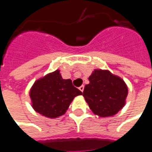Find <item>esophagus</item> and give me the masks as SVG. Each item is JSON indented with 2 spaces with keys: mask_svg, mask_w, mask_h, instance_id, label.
<instances>
[{
  "mask_svg": "<svg viewBox=\"0 0 152 152\" xmlns=\"http://www.w3.org/2000/svg\"><path fill=\"white\" fill-rule=\"evenodd\" d=\"M79 90H80V91L83 92V90H84V86H83V85H82L81 87H79Z\"/></svg>",
  "mask_w": 152,
  "mask_h": 152,
  "instance_id": "esophagus-1",
  "label": "esophagus"
}]
</instances>
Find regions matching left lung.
<instances>
[{"instance_id":"left-lung-1","label":"left lung","mask_w":152,"mask_h":152,"mask_svg":"<svg viewBox=\"0 0 152 152\" xmlns=\"http://www.w3.org/2000/svg\"><path fill=\"white\" fill-rule=\"evenodd\" d=\"M88 80L83 96L95 115L113 116L124 106L128 87L122 78L108 70L95 69Z\"/></svg>"}]
</instances>
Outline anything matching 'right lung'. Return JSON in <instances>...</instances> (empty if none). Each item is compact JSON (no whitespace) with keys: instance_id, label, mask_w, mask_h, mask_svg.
I'll return each instance as SVG.
<instances>
[{"instance_id":"add662e5","label":"right lung","mask_w":152,"mask_h":152,"mask_svg":"<svg viewBox=\"0 0 152 152\" xmlns=\"http://www.w3.org/2000/svg\"><path fill=\"white\" fill-rule=\"evenodd\" d=\"M29 94L37 112L56 118L66 112L74 97L82 95V91L72 84L71 79H63L60 70H56L37 80Z\"/></svg>"}]
</instances>
